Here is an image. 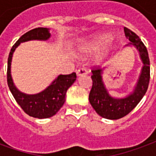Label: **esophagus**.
Wrapping results in <instances>:
<instances>
[{"label": "esophagus", "mask_w": 156, "mask_h": 156, "mask_svg": "<svg viewBox=\"0 0 156 156\" xmlns=\"http://www.w3.org/2000/svg\"><path fill=\"white\" fill-rule=\"evenodd\" d=\"M88 74V70L85 69V68H80L79 70H77L76 75L78 76H83V75H86Z\"/></svg>", "instance_id": "obj_1"}]
</instances>
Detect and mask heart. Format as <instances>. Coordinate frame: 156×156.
<instances>
[{
	"label": "heart",
	"mask_w": 156,
	"mask_h": 156,
	"mask_svg": "<svg viewBox=\"0 0 156 156\" xmlns=\"http://www.w3.org/2000/svg\"><path fill=\"white\" fill-rule=\"evenodd\" d=\"M111 41V36L108 34L95 35L83 42L80 49L85 52H94L99 51Z\"/></svg>",
	"instance_id": "obj_1"
}]
</instances>
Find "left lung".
Segmentation results:
<instances>
[{
    "instance_id": "left-lung-1",
    "label": "left lung",
    "mask_w": 156,
    "mask_h": 156,
    "mask_svg": "<svg viewBox=\"0 0 156 156\" xmlns=\"http://www.w3.org/2000/svg\"><path fill=\"white\" fill-rule=\"evenodd\" d=\"M124 31L126 37L130 41L126 45H134L137 49L143 63L133 92L124 98L112 97L102 80V69L95 68L91 70L93 84L89 95L90 103L99 115L109 120H118L129 114L145 95L150 82V59L147 49L136 33L126 27H124Z\"/></svg>"
}]
</instances>
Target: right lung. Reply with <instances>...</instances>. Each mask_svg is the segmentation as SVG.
I'll return each mask as SVG.
<instances>
[{
  "label": "right lung",
  "mask_w": 156,
  "mask_h": 156,
  "mask_svg": "<svg viewBox=\"0 0 156 156\" xmlns=\"http://www.w3.org/2000/svg\"><path fill=\"white\" fill-rule=\"evenodd\" d=\"M50 37L51 33L48 28L38 27L29 30L15 43L8 57L7 84L9 89L21 109L30 116L38 119L50 118L57 113L66 101L67 90L76 80V74L73 72L70 75H60L44 90L35 95H28L20 92L15 86L11 74V60L15 50L21 42L33 40L47 41Z\"/></svg>",
  "instance_id": "obj_1"
}]
</instances>
